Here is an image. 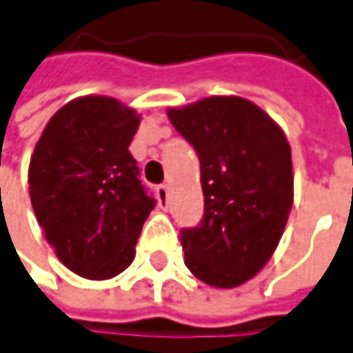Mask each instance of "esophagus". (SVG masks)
Returning <instances> with one entry per match:
<instances>
[{"mask_svg": "<svg viewBox=\"0 0 353 353\" xmlns=\"http://www.w3.org/2000/svg\"><path fill=\"white\" fill-rule=\"evenodd\" d=\"M157 192H159V202H161V208H167V198H169V186H167V184H161V186L157 188Z\"/></svg>", "mask_w": 353, "mask_h": 353, "instance_id": "34e87169", "label": "esophagus"}]
</instances>
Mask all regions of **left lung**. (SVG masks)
I'll return each instance as SVG.
<instances>
[{
    "mask_svg": "<svg viewBox=\"0 0 353 353\" xmlns=\"http://www.w3.org/2000/svg\"><path fill=\"white\" fill-rule=\"evenodd\" d=\"M196 149L202 224L183 232L184 265L202 283L234 289L277 250L294 200L291 145L279 123L239 96H210L167 110Z\"/></svg>",
    "mask_w": 353,
    "mask_h": 353,
    "instance_id": "left-lung-1",
    "label": "left lung"
}]
</instances>
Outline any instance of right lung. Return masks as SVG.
Here are the masks:
<instances>
[{
    "instance_id": "right-lung-1",
    "label": "right lung",
    "mask_w": 353,
    "mask_h": 353,
    "mask_svg": "<svg viewBox=\"0 0 353 353\" xmlns=\"http://www.w3.org/2000/svg\"><path fill=\"white\" fill-rule=\"evenodd\" d=\"M141 116L110 96H80L48 119L29 163L31 206L72 273L105 281L135 259L155 200L129 145Z\"/></svg>"
}]
</instances>
